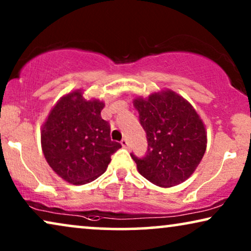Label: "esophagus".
Masks as SVG:
<instances>
[{
	"label": "esophagus",
	"instance_id": "34e87169",
	"mask_svg": "<svg viewBox=\"0 0 251 251\" xmlns=\"http://www.w3.org/2000/svg\"><path fill=\"white\" fill-rule=\"evenodd\" d=\"M121 145H122L123 147H128L129 143H128V140H126V138H123V139L121 140Z\"/></svg>",
	"mask_w": 251,
	"mask_h": 251
}]
</instances>
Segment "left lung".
I'll return each mask as SVG.
<instances>
[{
    "instance_id": "1",
    "label": "left lung",
    "mask_w": 251,
    "mask_h": 251,
    "mask_svg": "<svg viewBox=\"0 0 251 251\" xmlns=\"http://www.w3.org/2000/svg\"><path fill=\"white\" fill-rule=\"evenodd\" d=\"M146 132L145 156L130 155L151 183L170 187L186 180L203 157L207 132L200 116L183 97L167 90L135 99Z\"/></svg>"
}]
</instances>
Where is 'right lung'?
Wrapping results in <instances>:
<instances>
[{
  "label": "right lung",
  "instance_id": "1",
  "mask_svg": "<svg viewBox=\"0 0 251 251\" xmlns=\"http://www.w3.org/2000/svg\"><path fill=\"white\" fill-rule=\"evenodd\" d=\"M105 104L85 100L74 91L57 102L42 126L47 162L68 183L82 185L101 176L121 144L111 139V126L101 119Z\"/></svg>",
  "mask_w": 251,
  "mask_h": 251
}]
</instances>
